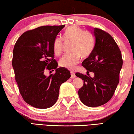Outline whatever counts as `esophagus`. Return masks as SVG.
<instances>
[{"label":"esophagus","mask_w":134,"mask_h":134,"mask_svg":"<svg viewBox=\"0 0 134 134\" xmlns=\"http://www.w3.org/2000/svg\"><path fill=\"white\" fill-rule=\"evenodd\" d=\"M70 74H71V79H74L76 77V74L74 73V72L71 71L70 72Z\"/></svg>","instance_id":"1"}]
</instances>
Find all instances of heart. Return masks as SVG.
Masks as SVG:
<instances>
[{
  "label": "heart",
  "mask_w": 134,
  "mask_h": 134,
  "mask_svg": "<svg viewBox=\"0 0 134 134\" xmlns=\"http://www.w3.org/2000/svg\"><path fill=\"white\" fill-rule=\"evenodd\" d=\"M63 39L65 41H71V53L64 54L60 60V66L72 70L80 61V57H87L91 54L94 47V38L92 34L83 31L77 26H71L66 29ZM64 41L60 37H56L53 42V51L56 55L62 53Z\"/></svg>",
  "instance_id": "1"
}]
</instances>
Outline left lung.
I'll return each instance as SVG.
<instances>
[{
  "label": "left lung",
  "instance_id": "obj_1",
  "mask_svg": "<svg viewBox=\"0 0 134 134\" xmlns=\"http://www.w3.org/2000/svg\"><path fill=\"white\" fill-rule=\"evenodd\" d=\"M93 33L94 48L81 64L87 74L93 72L94 76L80 72H76V76L84 81L78 92L81 102L89 107H97L112 97L119 83L123 60L119 47L109 34L97 28L93 29Z\"/></svg>",
  "mask_w": 134,
  "mask_h": 134
}]
</instances>
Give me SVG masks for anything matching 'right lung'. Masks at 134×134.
I'll use <instances>...</instances> for the list:
<instances>
[{
  "mask_svg": "<svg viewBox=\"0 0 134 134\" xmlns=\"http://www.w3.org/2000/svg\"><path fill=\"white\" fill-rule=\"evenodd\" d=\"M64 26H42L26 31L15 45L12 66L15 80L22 98L34 108L53 106L61 85L71 77L67 69L57 68L54 59V40ZM45 69H55L56 72L47 77Z\"/></svg>",
  "mask_w": 134,
  "mask_h": 134,
  "instance_id": "1",
  "label": "right lung"
}]
</instances>
